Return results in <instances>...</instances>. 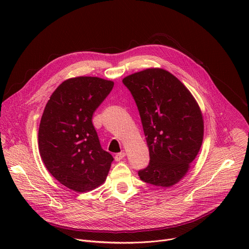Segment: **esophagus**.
<instances>
[{
	"label": "esophagus",
	"instance_id": "esophagus-1",
	"mask_svg": "<svg viewBox=\"0 0 249 249\" xmlns=\"http://www.w3.org/2000/svg\"><path fill=\"white\" fill-rule=\"evenodd\" d=\"M125 156H126V153L121 152V153H119V154H116L115 157H114V159H115L116 161H120V160H122L125 158Z\"/></svg>",
	"mask_w": 249,
	"mask_h": 249
}]
</instances>
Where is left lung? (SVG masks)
<instances>
[{
	"label": "left lung",
	"mask_w": 249,
	"mask_h": 249,
	"mask_svg": "<svg viewBox=\"0 0 249 249\" xmlns=\"http://www.w3.org/2000/svg\"><path fill=\"white\" fill-rule=\"evenodd\" d=\"M140 112L150 152L141 180L169 188L178 183L196 159L204 137L200 106L189 89L168 71L149 68L125 77Z\"/></svg>",
	"instance_id": "1"
}]
</instances>
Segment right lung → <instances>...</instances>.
I'll return each instance as SVG.
<instances>
[{
  "instance_id": "add662e5",
  "label": "right lung",
  "mask_w": 249,
  "mask_h": 249,
  "mask_svg": "<svg viewBox=\"0 0 249 249\" xmlns=\"http://www.w3.org/2000/svg\"><path fill=\"white\" fill-rule=\"evenodd\" d=\"M113 86L97 77L71 78L54 90L44 108L40 157L54 178L75 192L95 189L109 172L113 158L102 150L91 119Z\"/></svg>"
}]
</instances>
